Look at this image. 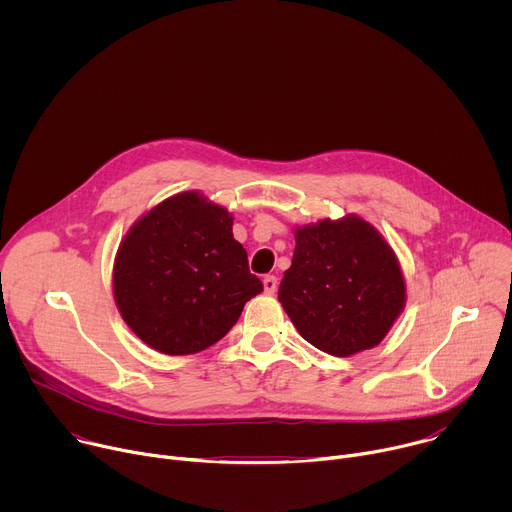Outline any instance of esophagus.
Returning a JSON list of instances; mask_svg holds the SVG:
<instances>
[{
  "instance_id": "1",
  "label": "esophagus",
  "mask_w": 512,
  "mask_h": 512,
  "mask_svg": "<svg viewBox=\"0 0 512 512\" xmlns=\"http://www.w3.org/2000/svg\"><path fill=\"white\" fill-rule=\"evenodd\" d=\"M263 289H265L267 296H273L277 291V277L275 275H265L263 277Z\"/></svg>"
}]
</instances>
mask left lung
Instances as JSON below:
<instances>
[{"instance_id":"1","label":"left lung","mask_w":512,"mask_h":512,"mask_svg":"<svg viewBox=\"0 0 512 512\" xmlns=\"http://www.w3.org/2000/svg\"><path fill=\"white\" fill-rule=\"evenodd\" d=\"M279 296L298 332L332 356L377 346L407 302L399 259L364 218L346 214L296 227Z\"/></svg>"}]
</instances>
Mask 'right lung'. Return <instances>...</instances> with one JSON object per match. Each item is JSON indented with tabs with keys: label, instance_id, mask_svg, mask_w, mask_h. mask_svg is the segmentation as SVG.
Wrapping results in <instances>:
<instances>
[{
	"label": "right lung",
	"instance_id": "obj_1",
	"mask_svg": "<svg viewBox=\"0 0 512 512\" xmlns=\"http://www.w3.org/2000/svg\"><path fill=\"white\" fill-rule=\"evenodd\" d=\"M261 291L247 251L233 237V214L198 190L141 214L113 263V298L123 322L170 356L221 340Z\"/></svg>",
	"mask_w": 512,
	"mask_h": 512
}]
</instances>
